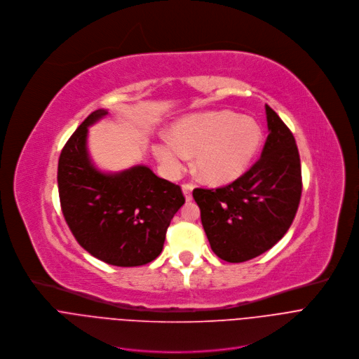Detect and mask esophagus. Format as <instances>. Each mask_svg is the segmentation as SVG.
<instances>
[{"instance_id": "34e87169", "label": "esophagus", "mask_w": 359, "mask_h": 359, "mask_svg": "<svg viewBox=\"0 0 359 359\" xmlns=\"http://www.w3.org/2000/svg\"><path fill=\"white\" fill-rule=\"evenodd\" d=\"M192 189H194L192 184H184L182 185V192H184V196H185L187 201H192Z\"/></svg>"}]
</instances>
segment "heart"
<instances>
[{
    "instance_id": "1",
    "label": "heart",
    "mask_w": 359,
    "mask_h": 359,
    "mask_svg": "<svg viewBox=\"0 0 359 359\" xmlns=\"http://www.w3.org/2000/svg\"><path fill=\"white\" fill-rule=\"evenodd\" d=\"M263 142L259 124L221 110L191 114L172 126V137L163 135L154 147L156 158L170 178L185 170L189 154L195 168L209 184L224 185L242 177Z\"/></svg>"
}]
</instances>
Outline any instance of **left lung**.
I'll use <instances>...</instances> for the list:
<instances>
[{
  "instance_id": "obj_1",
  "label": "left lung",
  "mask_w": 359,
  "mask_h": 359,
  "mask_svg": "<svg viewBox=\"0 0 359 359\" xmlns=\"http://www.w3.org/2000/svg\"><path fill=\"white\" fill-rule=\"evenodd\" d=\"M269 135L260 160L232 184L195 188L210 249L229 263L271 249L289 231L302 198V164L296 140L266 104Z\"/></svg>"
}]
</instances>
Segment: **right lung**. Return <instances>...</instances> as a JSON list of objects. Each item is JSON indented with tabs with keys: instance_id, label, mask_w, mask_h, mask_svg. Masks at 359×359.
Wrapping results in <instances>:
<instances>
[{
	"instance_id": "right-lung-1",
	"label": "right lung",
	"mask_w": 359,
	"mask_h": 359,
	"mask_svg": "<svg viewBox=\"0 0 359 359\" xmlns=\"http://www.w3.org/2000/svg\"><path fill=\"white\" fill-rule=\"evenodd\" d=\"M99 109L70 135L57 164L65 221L79 245L99 260L142 266L157 259L174 215L185 198L178 185L146 165L120 172L97 170L88 151V131L107 116Z\"/></svg>"
}]
</instances>
